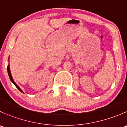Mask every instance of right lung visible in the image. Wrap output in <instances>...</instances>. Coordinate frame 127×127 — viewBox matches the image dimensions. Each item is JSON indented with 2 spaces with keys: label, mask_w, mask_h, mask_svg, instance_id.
<instances>
[{
  "label": "right lung",
  "mask_w": 127,
  "mask_h": 127,
  "mask_svg": "<svg viewBox=\"0 0 127 127\" xmlns=\"http://www.w3.org/2000/svg\"><path fill=\"white\" fill-rule=\"evenodd\" d=\"M8 61H9V59H8ZM7 72H8V76H9V77H10V81H12V83H13V84H14L15 86H16V87H17V88L19 90V91H20V92H23V91H22V90L20 88L19 86H18V85H17V84H16L14 80L13 79V77H12V74H11V71H10V65L9 64H8V66H7Z\"/></svg>",
  "instance_id": "obj_1"
}]
</instances>
